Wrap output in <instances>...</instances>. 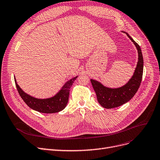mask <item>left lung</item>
I'll use <instances>...</instances> for the list:
<instances>
[{
    "label": "left lung",
    "instance_id": "obj_1",
    "mask_svg": "<svg viewBox=\"0 0 160 160\" xmlns=\"http://www.w3.org/2000/svg\"><path fill=\"white\" fill-rule=\"evenodd\" d=\"M125 33L136 46L138 54L137 67L131 79L126 84L116 88L106 87L98 80H90L99 103L105 109L119 107L130 101L138 91L142 78L144 61L140 47L127 33Z\"/></svg>",
    "mask_w": 160,
    "mask_h": 160
}]
</instances>
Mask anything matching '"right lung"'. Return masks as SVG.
Returning <instances> with one entry per match:
<instances>
[{
    "label": "right lung",
    "instance_id": "add662e5",
    "mask_svg": "<svg viewBox=\"0 0 160 160\" xmlns=\"http://www.w3.org/2000/svg\"><path fill=\"white\" fill-rule=\"evenodd\" d=\"M77 78L78 76L67 81L55 96L45 99L36 98L29 95L23 92L18 84L16 78H14V80L20 96L29 108L40 113H55L61 111L67 106L68 102L70 89Z\"/></svg>",
    "mask_w": 160,
    "mask_h": 160
}]
</instances>
